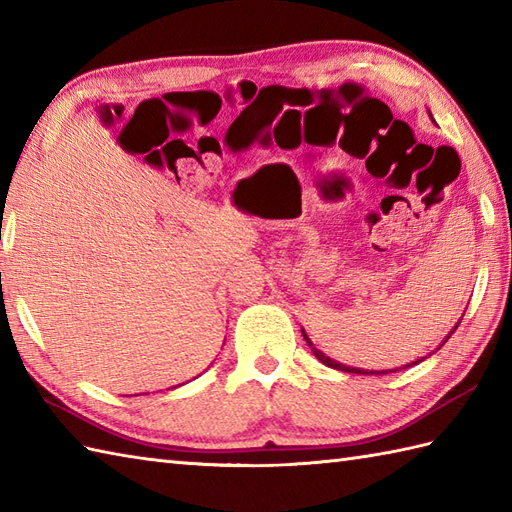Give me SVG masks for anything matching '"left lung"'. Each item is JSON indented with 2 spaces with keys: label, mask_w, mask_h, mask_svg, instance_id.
<instances>
[{
  "label": "left lung",
  "mask_w": 512,
  "mask_h": 512,
  "mask_svg": "<svg viewBox=\"0 0 512 512\" xmlns=\"http://www.w3.org/2000/svg\"><path fill=\"white\" fill-rule=\"evenodd\" d=\"M460 321H462V319H460ZM460 321H458V325H460ZM458 325H455V328L447 334V339H449V336H451L455 330H458ZM301 332H303V330H301ZM303 339H306V343L310 345L312 354L317 356L323 365H328V367H332V369H341V372H350V374H389V372H398V369H405V367H411V365H418V363L422 361V358H418V361H413V363H409V365H402V367H398V369H383V372H372V369H358V367H350V365H343V363H339V361H334V358H330V356H325L321 350H317V347L312 345V341L308 339V334H306V332H303ZM447 339L442 341V345L447 343ZM438 350H440V347H438Z\"/></svg>",
  "instance_id": "obj_1"
}]
</instances>
